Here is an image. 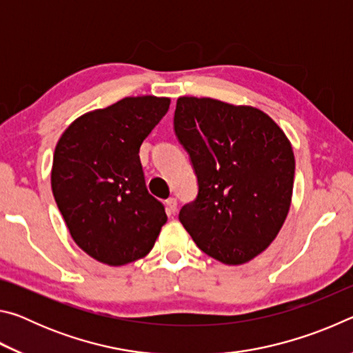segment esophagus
Masks as SVG:
<instances>
[{
	"mask_svg": "<svg viewBox=\"0 0 353 353\" xmlns=\"http://www.w3.org/2000/svg\"><path fill=\"white\" fill-rule=\"evenodd\" d=\"M166 212L168 214H174L177 212V201L174 198L166 199Z\"/></svg>",
	"mask_w": 353,
	"mask_h": 353,
	"instance_id": "esophagus-1",
	"label": "esophagus"
}]
</instances>
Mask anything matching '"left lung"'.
<instances>
[{
    "label": "left lung",
    "mask_w": 353,
    "mask_h": 353,
    "mask_svg": "<svg viewBox=\"0 0 353 353\" xmlns=\"http://www.w3.org/2000/svg\"><path fill=\"white\" fill-rule=\"evenodd\" d=\"M174 130L199 185L179 221L224 265L255 259L290 212L296 162L288 137L256 107L194 97L177 99Z\"/></svg>",
    "instance_id": "obj_1"
}]
</instances>
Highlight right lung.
Returning <instances> with one entry per match:
<instances>
[{"mask_svg": "<svg viewBox=\"0 0 353 353\" xmlns=\"http://www.w3.org/2000/svg\"><path fill=\"white\" fill-rule=\"evenodd\" d=\"M170 103L151 94L123 98L76 118L57 141L56 204L74 243L104 265L143 259L168 219L148 193L139 152Z\"/></svg>", "mask_w": 353, "mask_h": 353, "instance_id": "add662e5", "label": "right lung"}]
</instances>
